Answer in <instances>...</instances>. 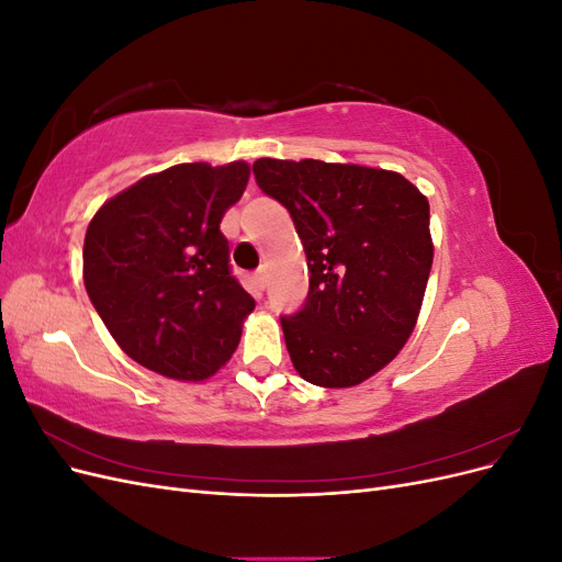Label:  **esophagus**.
<instances>
[{
	"label": "esophagus",
	"instance_id": "esophagus-1",
	"mask_svg": "<svg viewBox=\"0 0 562 562\" xmlns=\"http://www.w3.org/2000/svg\"><path fill=\"white\" fill-rule=\"evenodd\" d=\"M252 283H255V288H258V291H265V285H267V274H265V269H258V271H255Z\"/></svg>",
	"mask_w": 562,
	"mask_h": 562
}]
</instances>
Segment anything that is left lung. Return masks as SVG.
Listing matches in <instances>:
<instances>
[{
	"mask_svg": "<svg viewBox=\"0 0 562 562\" xmlns=\"http://www.w3.org/2000/svg\"><path fill=\"white\" fill-rule=\"evenodd\" d=\"M260 190L291 213L310 267L304 307L281 318L302 380L347 389L396 359L434 262L429 201L396 171L258 159Z\"/></svg>",
	"mask_w": 562,
	"mask_h": 562,
	"instance_id": "left-lung-1",
	"label": "left lung"
}]
</instances>
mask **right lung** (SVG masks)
<instances>
[{"instance_id":"right-lung-1","label":"right lung","mask_w":562,"mask_h":562,"mask_svg":"<svg viewBox=\"0 0 562 562\" xmlns=\"http://www.w3.org/2000/svg\"><path fill=\"white\" fill-rule=\"evenodd\" d=\"M248 178L246 161L178 164L140 178L93 215L83 285L135 363L199 382L232 359L255 300L232 277L220 223Z\"/></svg>"}]
</instances>
